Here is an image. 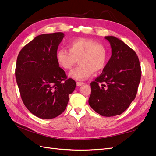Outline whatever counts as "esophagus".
<instances>
[{"instance_id": "34e87169", "label": "esophagus", "mask_w": 156, "mask_h": 156, "mask_svg": "<svg viewBox=\"0 0 156 156\" xmlns=\"http://www.w3.org/2000/svg\"><path fill=\"white\" fill-rule=\"evenodd\" d=\"M83 84H84V83H83V82H77V83H76V85H77L78 87H80L83 85Z\"/></svg>"}]
</instances>
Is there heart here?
I'll use <instances>...</instances> for the list:
<instances>
[{
	"instance_id": "obj_1",
	"label": "heart",
	"mask_w": 156,
	"mask_h": 156,
	"mask_svg": "<svg viewBox=\"0 0 156 156\" xmlns=\"http://www.w3.org/2000/svg\"><path fill=\"white\" fill-rule=\"evenodd\" d=\"M68 51L59 49L56 52V61L65 70H70L78 59L79 65L69 73V76L78 80H84L103 70L107 61V49L104 44L96 43L92 39L80 38L70 41Z\"/></svg>"
}]
</instances>
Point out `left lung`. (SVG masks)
Returning <instances> with one entry per match:
<instances>
[{
  "label": "left lung",
  "instance_id": "obj_1",
  "mask_svg": "<svg viewBox=\"0 0 156 156\" xmlns=\"http://www.w3.org/2000/svg\"><path fill=\"white\" fill-rule=\"evenodd\" d=\"M112 47V56L102 73L91 83L89 104L106 117L120 115L135 99L141 78L136 53L120 39L105 36Z\"/></svg>",
  "mask_w": 156,
  "mask_h": 156
}]
</instances>
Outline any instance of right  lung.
Listing matches in <instances>:
<instances>
[{
    "label": "right lung",
    "instance_id": "add662e5",
    "mask_svg": "<svg viewBox=\"0 0 156 156\" xmlns=\"http://www.w3.org/2000/svg\"><path fill=\"white\" fill-rule=\"evenodd\" d=\"M64 34H41L20 50L15 75L23 103L42 119H51L64 112L76 82L67 78L56 55Z\"/></svg>",
    "mask_w": 156,
    "mask_h": 156
}]
</instances>
